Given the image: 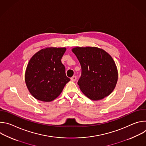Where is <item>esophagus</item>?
Masks as SVG:
<instances>
[{
	"label": "esophagus",
	"instance_id": "34e87169",
	"mask_svg": "<svg viewBox=\"0 0 146 146\" xmlns=\"http://www.w3.org/2000/svg\"><path fill=\"white\" fill-rule=\"evenodd\" d=\"M70 79L72 81H75L77 80V77L76 76H73L72 77L70 78Z\"/></svg>",
	"mask_w": 146,
	"mask_h": 146
}]
</instances>
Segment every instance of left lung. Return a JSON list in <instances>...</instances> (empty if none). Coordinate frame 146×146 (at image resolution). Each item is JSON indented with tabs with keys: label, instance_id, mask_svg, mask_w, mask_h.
Segmentation results:
<instances>
[{
	"label": "left lung",
	"instance_id": "obj_1",
	"mask_svg": "<svg viewBox=\"0 0 146 146\" xmlns=\"http://www.w3.org/2000/svg\"><path fill=\"white\" fill-rule=\"evenodd\" d=\"M72 51L81 67L77 84L82 92L93 100L109 96L118 80V71L112 57L98 47H77Z\"/></svg>",
	"mask_w": 146,
	"mask_h": 146
}]
</instances>
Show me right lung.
<instances>
[{"mask_svg": "<svg viewBox=\"0 0 146 146\" xmlns=\"http://www.w3.org/2000/svg\"><path fill=\"white\" fill-rule=\"evenodd\" d=\"M66 50L65 47L44 48L29 60L25 80L29 92L36 99L43 102L54 100L70 80L61 62Z\"/></svg>", "mask_w": 146, "mask_h": 146, "instance_id": "1", "label": "right lung"}]
</instances>
